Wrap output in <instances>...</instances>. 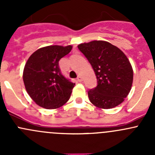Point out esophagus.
I'll return each mask as SVG.
<instances>
[{
    "label": "esophagus",
    "mask_w": 155,
    "mask_h": 155,
    "mask_svg": "<svg viewBox=\"0 0 155 155\" xmlns=\"http://www.w3.org/2000/svg\"><path fill=\"white\" fill-rule=\"evenodd\" d=\"M77 80L79 81V82H82V80H83V78H82V76H79L77 77Z\"/></svg>",
    "instance_id": "esophagus-1"
}]
</instances>
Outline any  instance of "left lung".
I'll return each instance as SVG.
<instances>
[{
	"instance_id": "left-lung-1",
	"label": "left lung",
	"mask_w": 155,
	"mask_h": 155,
	"mask_svg": "<svg viewBox=\"0 0 155 155\" xmlns=\"http://www.w3.org/2000/svg\"><path fill=\"white\" fill-rule=\"evenodd\" d=\"M78 48L91 65L97 81V85L87 91L91 103L101 109H111L121 104L130 91L134 77L124 52L102 40L82 43Z\"/></svg>"
}]
</instances>
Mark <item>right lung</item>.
I'll return each mask as SVG.
<instances>
[{
  "label": "right lung",
  "instance_id": "add662e5",
  "mask_svg": "<svg viewBox=\"0 0 155 155\" xmlns=\"http://www.w3.org/2000/svg\"><path fill=\"white\" fill-rule=\"evenodd\" d=\"M72 46H48L34 51L23 72V81L31 99L40 107L57 109L70 99L75 83L62 75L58 62Z\"/></svg>",
  "mask_w": 155,
  "mask_h": 155
}]
</instances>
